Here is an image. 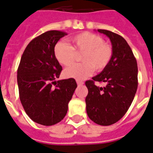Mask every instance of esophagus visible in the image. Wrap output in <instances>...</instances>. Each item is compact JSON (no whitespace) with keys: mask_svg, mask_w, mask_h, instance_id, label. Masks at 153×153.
<instances>
[{"mask_svg":"<svg viewBox=\"0 0 153 153\" xmlns=\"http://www.w3.org/2000/svg\"><path fill=\"white\" fill-rule=\"evenodd\" d=\"M76 82H77V84H78V85H82L84 84V82H82V81L80 80H76Z\"/></svg>","mask_w":153,"mask_h":153,"instance_id":"34e87169","label":"esophagus"}]
</instances>
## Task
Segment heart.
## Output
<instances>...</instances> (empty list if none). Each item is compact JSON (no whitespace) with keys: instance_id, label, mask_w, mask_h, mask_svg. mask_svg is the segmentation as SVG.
<instances>
[{"instance_id":"1","label":"heart","mask_w":153,"mask_h":153,"mask_svg":"<svg viewBox=\"0 0 153 153\" xmlns=\"http://www.w3.org/2000/svg\"><path fill=\"white\" fill-rule=\"evenodd\" d=\"M72 47L63 42H58L54 48V54L59 63L67 66L76 58V53H83L81 60L83 63L73 64L65 69L67 78L83 80L93 73L102 71L108 67L113 56L111 45L105 43L102 37L89 32H83L71 38Z\"/></svg>"}]
</instances>
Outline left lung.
<instances>
[{
  "instance_id": "8db88e82",
  "label": "left lung",
  "mask_w": 153,
  "mask_h": 153,
  "mask_svg": "<svg viewBox=\"0 0 153 153\" xmlns=\"http://www.w3.org/2000/svg\"><path fill=\"white\" fill-rule=\"evenodd\" d=\"M111 41L113 56L108 67L85 82L88 93L85 98L88 116L100 126H110L120 120L128 111L138 87L137 62L127 42L110 30L98 29ZM95 81L105 82L98 87Z\"/></svg>"
}]
</instances>
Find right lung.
Masks as SVG:
<instances>
[{"mask_svg": "<svg viewBox=\"0 0 153 153\" xmlns=\"http://www.w3.org/2000/svg\"><path fill=\"white\" fill-rule=\"evenodd\" d=\"M65 35V32L54 30L34 38L25 48L18 68L24 109L31 120L43 126H53L65 118L77 88L74 78L55 81L62 68L54 57V48Z\"/></svg>", "mask_w": 153, "mask_h": 153, "instance_id": "1", "label": "right lung"}]
</instances>
